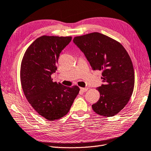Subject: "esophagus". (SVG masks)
I'll return each mask as SVG.
<instances>
[{"instance_id": "34e87169", "label": "esophagus", "mask_w": 151, "mask_h": 151, "mask_svg": "<svg viewBox=\"0 0 151 151\" xmlns=\"http://www.w3.org/2000/svg\"><path fill=\"white\" fill-rule=\"evenodd\" d=\"M80 90L83 92H86L88 90V88H80Z\"/></svg>"}]
</instances>
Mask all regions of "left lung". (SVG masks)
I'll return each mask as SVG.
<instances>
[{"label": "left lung", "mask_w": 151, "mask_h": 151, "mask_svg": "<svg viewBox=\"0 0 151 151\" xmlns=\"http://www.w3.org/2000/svg\"><path fill=\"white\" fill-rule=\"evenodd\" d=\"M73 42L84 53L93 70H102L103 84L97 88L100 98L92 108L99 115L118 114L129 101L134 86V71L122 45L98 32L76 37Z\"/></svg>", "instance_id": "8db88e82"}]
</instances>
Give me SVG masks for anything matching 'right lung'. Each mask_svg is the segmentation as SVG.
I'll return each mask as SVG.
<instances>
[{"label":"right lung","mask_w":151,"mask_h":151,"mask_svg":"<svg viewBox=\"0 0 151 151\" xmlns=\"http://www.w3.org/2000/svg\"><path fill=\"white\" fill-rule=\"evenodd\" d=\"M71 37L42 36L27 48L20 69L22 87L28 101L37 112L48 121L58 119L70 109L80 88L53 82L61 51Z\"/></svg>","instance_id":"add662e5"}]
</instances>
